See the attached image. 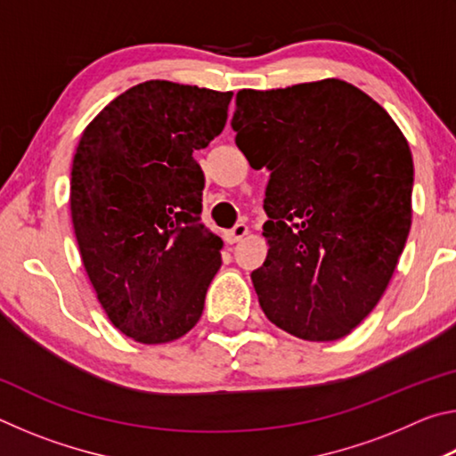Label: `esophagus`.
I'll list each match as a JSON object with an SVG mask.
<instances>
[{"label": "esophagus", "mask_w": 456, "mask_h": 456, "mask_svg": "<svg viewBox=\"0 0 456 456\" xmlns=\"http://www.w3.org/2000/svg\"><path fill=\"white\" fill-rule=\"evenodd\" d=\"M249 233V227L245 225V223H237V225L231 229V231H227L225 233V239H227V243H237V241H241V239Z\"/></svg>", "instance_id": "esophagus-1"}]
</instances>
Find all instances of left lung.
Wrapping results in <instances>:
<instances>
[{
	"label": "left lung",
	"mask_w": 456,
	"mask_h": 456,
	"mask_svg": "<svg viewBox=\"0 0 456 456\" xmlns=\"http://www.w3.org/2000/svg\"><path fill=\"white\" fill-rule=\"evenodd\" d=\"M235 142L269 183L264 265L251 273L267 320L288 334L348 336L395 273L412 219L411 146L384 108L336 78L239 90Z\"/></svg>",
	"instance_id": "left-lung-1"
}]
</instances>
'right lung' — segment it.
Listing matches in <instances>:
<instances>
[{"mask_svg":"<svg viewBox=\"0 0 456 456\" xmlns=\"http://www.w3.org/2000/svg\"><path fill=\"white\" fill-rule=\"evenodd\" d=\"M233 92L149 80L84 130L70 209L98 302L122 334L165 344L195 326L221 267L200 223L205 175L192 152L221 134Z\"/></svg>","mask_w":456,"mask_h":456,"instance_id":"add662e5","label":"right lung"}]
</instances>
